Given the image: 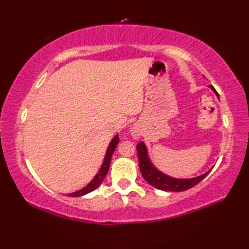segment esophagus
Wrapping results in <instances>:
<instances>
[{"label": "esophagus", "mask_w": 249, "mask_h": 249, "mask_svg": "<svg viewBox=\"0 0 249 249\" xmlns=\"http://www.w3.org/2000/svg\"><path fill=\"white\" fill-rule=\"evenodd\" d=\"M130 135L133 136L134 139H140L142 133H141V129H140V126L138 124H135L133 126V128L130 130Z\"/></svg>", "instance_id": "34e87169"}]
</instances>
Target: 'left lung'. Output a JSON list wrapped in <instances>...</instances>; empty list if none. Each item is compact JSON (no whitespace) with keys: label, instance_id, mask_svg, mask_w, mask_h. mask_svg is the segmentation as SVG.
Returning <instances> with one entry per match:
<instances>
[{"label":"left lung","instance_id":"left-lung-1","mask_svg":"<svg viewBox=\"0 0 249 249\" xmlns=\"http://www.w3.org/2000/svg\"><path fill=\"white\" fill-rule=\"evenodd\" d=\"M209 88L216 94L218 97V94L216 89L212 87L209 86ZM137 153H138V160H139V168L142 177L144 178L145 181L152 186H154L157 189L165 190V192H184L189 188L194 187L199 182L208 176V174L212 170L213 167L210 169L209 171L201 174L199 177L190 178H172L168 174L161 172L160 170L154 166V163L151 161V158L149 156V151L144 142H140L137 144Z\"/></svg>","mask_w":249,"mask_h":249}]
</instances>
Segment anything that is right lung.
<instances>
[{"mask_svg": "<svg viewBox=\"0 0 249 249\" xmlns=\"http://www.w3.org/2000/svg\"><path fill=\"white\" fill-rule=\"evenodd\" d=\"M120 141V138H119V134H116L112 140L110 141V143L107 147V151H106V154H105V158H104V161L102 163V166H100L99 170L97 171L96 176H95L92 181L89 182L88 185H86L83 188H81L80 190H77V192L75 193H71L68 194L67 196L68 197H81V196H84L87 195L89 193L93 192V190L96 189L100 184H102L103 179L105 178V177L107 176V173L109 171V167H110V162H111V158H112V155L113 153L115 151V147L116 145H118Z\"/></svg>", "mask_w": 249, "mask_h": 249, "instance_id": "add662e5", "label": "right lung"}]
</instances>
